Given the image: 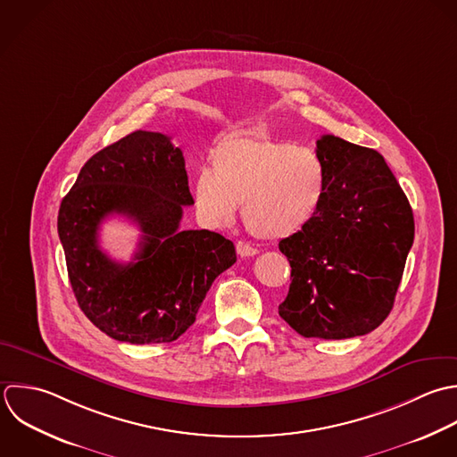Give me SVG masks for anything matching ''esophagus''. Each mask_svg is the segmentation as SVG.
I'll use <instances>...</instances> for the list:
<instances>
[{
    "instance_id": "esophagus-1",
    "label": "esophagus",
    "mask_w": 457,
    "mask_h": 457,
    "mask_svg": "<svg viewBox=\"0 0 457 457\" xmlns=\"http://www.w3.org/2000/svg\"><path fill=\"white\" fill-rule=\"evenodd\" d=\"M237 253H238V256H242V258H249V256L258 254V249L253 247L251 244L240 240V242H237Z\"/></svg>"
}]
</instances>
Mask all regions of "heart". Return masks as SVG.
<instances>
[{
	"instance_id": "heart-1",
	"label": "heart",
	"mask_w": 457,
	"mask_h": 457,
	"mask_svg": "<svg viewBox=\"0 0 457 457\" xmlns=\"http://www.w3.org/2000/svg\"><path fill=\"white\" fill-rule=\"evenodd\" d=\"M210 162L195 172L194 199L212 226L231 224L244 204L247 229L279 240L306 228L324 204L326 167L312 147L244 129L220 137Z\"/></svg>"
}]
</instances>
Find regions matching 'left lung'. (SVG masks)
<instances>
[{
  "instance_id": "obj_1",
  "label": "left lung",
  "mask_w": 457,
  "mask_h": 457,
  "mask_svg": "<svg viewBox=\"0 0 457 457\" xmlns=\"http://www.w3.org/2000/svg\"><path fill=\"white\" fill-rule=\"evenodd\" d=\"M328 192L279 251L292 283L279 315L304 338L361 337L390 315L415 238L413 210L385 158L335 135L317 140Z\"/></svg>"
}]
</instances>
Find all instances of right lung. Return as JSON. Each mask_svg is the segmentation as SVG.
<instances>
[{
  "label": "right lung",
  "instance_id": "obj_1",
  "mask_svg": "<svg viewBox=\"0 0 457 457\" xmlns=\"http://www.w3.org/2000/svg\"><path fill=\"white\" fill-rule=\"evenodd\" d=\"M194 204L185 158L163 133L133 131L96 153L58 210L69 281L87 319L117 342L145 345L179 338L219 274L237 262L231 240L208 229H179ZM112 212L141 229L129 264L98 247Z\"/></svg>",
  "mask_w": 457,
  "mask_h": 457
}]
</instances>
